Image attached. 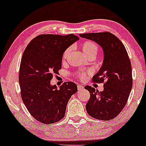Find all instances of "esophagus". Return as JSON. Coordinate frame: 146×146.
Listing matches in <instances>:
<instances>
[{
	"label": "esophagus",
	"instance_id": "obj_1",
	"mask_svg": "<svg viewBox=\"0 0 146 146\" xmlns=\"http://www.w3.org/2000/svg\"><path fill=\"white\" fill-rule=\"evenodd\" d=\"M77 88H78V90L80 91V90H82L84 89V87H83V86H81V85H78Z\"/></svg>",
	"mask_w": 146,
	"mask_h": 146
}]
</instances>
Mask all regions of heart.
Listing matches in <instances>:
<instances>
[{"label": "heart", "instance_id": "obj_1", "mask_svg": "<svg viewBox=\"0 0 146 146\" xmlns=\"http://www.w3.org/2000/svg\"><path fill=\"white\" fill-rule=\"evenodd\" d=\"M81 47L83 54L86 55V56L88 58H91V57H94V58L98 54V52H99V50L97 44L93 41H90V40L83 42L81 45ZM70 51H71V48L70 47H68V48H67L65 50V51L63 54V60H65L66 59ZM76 75L81 79H83L86 76V73L85 72H78L76 74Z\"/></svg>", "mask_w": 146, "mask_h": 146}]
</instances>
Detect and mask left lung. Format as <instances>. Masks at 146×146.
I'll use <instances>...</instances> for the list:
<instances>
[{"mask_svg": "<svg viewBox=\"0 0 146 146\" xmlns=\"http://www.w3.org/2000/svg\"><path fill=\"white\" fill-rule=\"evenodd\" d=\"M81 37L97 42L103 48L104 59L92 81L104 83V91L85 87L90 97L86 111L94 119L108 121L115 118L125 107L132 88V66L122 42L108 32L79 34Z\"/></svg>", "mask_w": 146, "mask_h": 146, "instance_id": "1", "label": "left lung"}]
</instances>
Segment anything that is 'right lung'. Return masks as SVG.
Instances as JSON below:
<instances>
[{"label":"right lung","mask_w":146,"mask_h":146,"mask_svg":"<svg viewBox=\"0 0 146 146\" xmlns=\"http://www.w3.org/2000/svg\"><path fill=\"white\" fill-rule=\"evenodd\" d=\"M78 39L73 34H40L29 42L23 54L19 78L21 98L31 115L42 123L61 120L69 99L78 90L73 82H65L57 89L50 81L61 69L65 50Z\"/></svg>","instance_id":"obj_1"}]
</instances>
